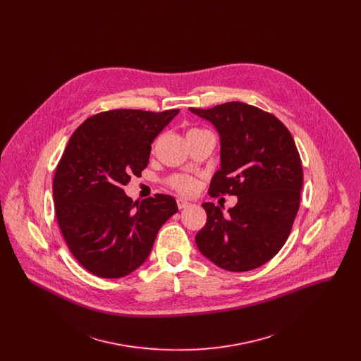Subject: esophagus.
<instances>
[{"instance_id": "34e87169", "label": "esophagus", "mask_w": 361, "mask_h": 361, "mask_svg": "<svg viewBox=\"0 0 361 361\" xmlns=\"http://www.w3.org/2000/svg\"><path fill=\"white\" fill-rule=\"evenodd\" d=\"M188 206H190V203H189L188 200L181 199V197L177 199V207H178L180 209H184V208H187Z\"/></svg>"}]
</instances>
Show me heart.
Wrapping results in <instances>:
<instances>
[{
    "instance_id": "b5f03b06",
    "label": "heart",
    "mask_w": 361,
    "mask_h": 361,
    "mask_svg": "<svg viewBox=\"0 0 361 361\" xmlns=\"http://www.w3.org/2000/svg\"><path fill=\"white\" fill-rule=\"evenodd\" d=\"M199 133H206V130L192 128V130L189 131L188 135H190V134H199ZM168 184H169L173 189H176L177 192L185 193V195L195 192L196 187H197L196 180H195L192 176H189V174H173L172 177H169Z\"/></svg>"
}]
</instances>
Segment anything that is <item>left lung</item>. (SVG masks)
<instances>
[{"instance_id": "obj_1", "label": "left lung", "mask_w": 361, "mask_h": 361, "mask_svg": "<svg viewBox=\"0 0 361 361\" xmlns=\"http://www.w3.org/2000/svg\"><path fill=\"white\" fill-rule=\"evenodd\" d=\"M190 112L211 121L221 135L222 164L208 193L238 197L228 215L203 203L207 222L196 245L222 269H256L283 247L300 204L303 169L293 137L275 115L249 104L230 102Z\"/></svg>"}]
</instances>
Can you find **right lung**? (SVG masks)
<instances>
[{
    "instance_id": "obj_1",
    "label": "right lung",
    "mask_w": 361,
    "mask_h": 361,
    "mask_svg": "<svg viewBox=\"0 0 361 361\" xmlns=\"http://www.w3.org/2000/svg\"><path fill=\"white\" fill-rule=\"evenodd\" d=\"M180 109H112L87 118L70 137L52 181L55 215L75 259L104 279L130 275L178 208L169 195L133 202L123 185L140 177L152 143Z\"/></svg>"
}]
</instances>
